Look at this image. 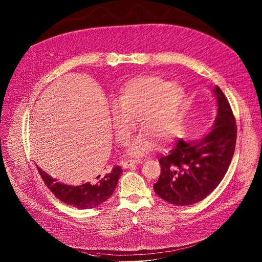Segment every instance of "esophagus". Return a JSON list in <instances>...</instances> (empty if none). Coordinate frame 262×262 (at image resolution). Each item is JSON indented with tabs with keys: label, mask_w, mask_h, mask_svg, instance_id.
Wrapping results in <instances>:
<instances>
[{
	"label": "esophagus",
	"mask_w": 262,
	"mask_h": 262,
	"mask_svg": "<svg viewBox=\"0 0 262 262\" xmlns=\"http://www.w3.org/2000/svg\"><path fill=\"white\" fill-rule=\"evenodd\" d=\"M140 162H142L141 159H129V160H126L125 162H123L122 166L124 168H128V167H130V166H133L135 164H139Z\"/></svg>",
	"instance_id": "1"
}]
</instances>
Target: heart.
<instances>
[{
    "mask_svg": "<svg viewBox=\"0 0 262 262\" xmlns=\"http://www.w3.org/2000/svg\"><path fill=\"white\" fill-rule=\"evenodd\" d=\"M186 94L175 83L151 75L126 82L111 108V120L118 144L125 146L135 130L136 120L141 134L130 144L133 155L149 152L154 141H168L182 116Z\"/></svg>",
    "mask_w": 262,
    "mask_h": 262,
    "instance_id": "1",
    "label": "heart"
}]
</instances>
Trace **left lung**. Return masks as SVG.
Returning a JSON list of instances; mask_svg holds the SVG:
<instances>
[{"instance_id":"left-lung-1","label":"left lung","mask_w":262,"mask_h":262,"mask_svg":"<svg viewBox=\"0 0 262 262\" xmlns=\"http://www.w3.org/2000/svg\"><path fill=\"white\" fill-rule=\"evenodd\" d=\"M217 113L204 138L186 143L178 140L160 158L161 174L154 191L169 204L189 206L206 199L220 184L234 155L237 125L230 103L216 86Z\"/></svg>"}]
</instances>
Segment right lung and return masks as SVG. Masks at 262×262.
<instances>
[{"label":"right lung","instance_id":"right-lung-1","mask_svg":"<svg viewBox=\"0 0 262 262\" xmlns=\"http://www.w3.org/2000/svg\"><path fill=\"white\" fill-rule=\"evenodd\" d=\"M36 168L46 185L60 202L77 209H93L107 201L113 193L118 179L122 173L119 166L105 171L97 177H91L78 185H67L57 182L37 165Z\"/></svg>","mask_w":262,"mask_h":262}]
</instances>
